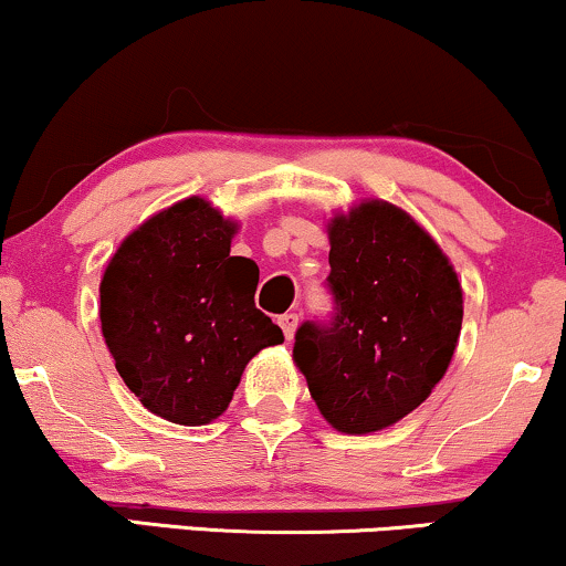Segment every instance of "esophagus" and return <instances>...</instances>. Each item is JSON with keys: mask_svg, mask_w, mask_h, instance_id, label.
<instances>
[{"mask_svg": "<svg viewBox=\"0 0 566 566\" xmlns=\"http://www.w3.org/2000/svg\"><path fill=\"white\" fill-rule=\"evenodd\" d=\"M279 326H282V332L287 339H292L297 332V313H284V316H279Z\"/></svg>", "mask_w": 566, "mask_h": 566, "instance_id": "esophagus-1", "label": "esophagus"}]
</instances>
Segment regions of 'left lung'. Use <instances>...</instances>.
<instances>
[{
	"instance_id": "left-lung-1",
	"label": "left lung",
	"mask_w": 566,
	"mask_h": 566,
	"mask_svg": "<svg viewBox=\"0 0 566 566\" xmlns=\"http://www.w3.org/2000/svg\"><path fill=\"white\" fill-rule=\"evenodd\" d=\"M328 232V326L303 324L295 357L326 423L366 436L420 407L447 374L462 328V284L410 213L368 198Z\"/></svg>"
}]
</instances>
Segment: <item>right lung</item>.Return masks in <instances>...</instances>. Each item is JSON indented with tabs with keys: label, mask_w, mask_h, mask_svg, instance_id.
I'll list each match as a JSON object with an SVG mask.
<instances>
[{
	"label": "right lung",
	"mask_w": 566,
	"mask_h": 566,
	"mask_svg": "<svg viewBox=\"0 0 566 566\" xmlns=\"http://www.w3.org/2000/svg\"><path fill=\"white\" fill-rule=\"evenodd\" d=\"M234 234L238 221L190 196L135 227L104 269L98 318L114 368L169 423L217 420L248 363L284 342L255 307L259 266L230 255Z\"/></svg>",
	"instance_id": "1"
}]
</instances>
